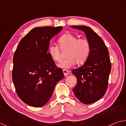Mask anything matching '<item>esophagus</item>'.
<instances>
[{
	"instance_id": "esophagus-1",
	"label": "esophagus",
	"mask_w": 126,
	"mask_h": 126,
	"mask_svg": "<svg viewBox=\"0 0 126 126\" xmlns=\"http://www.w3.org/2000/svg\"><path fill=\"white\" fill-rule=\"evenodd\" d=\"M63 73L64 76L66 77V76H68V74L69 73V71L68 70H63Z\"/></svg>"
}]
</instances>
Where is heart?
I'll return each instance as SVG.
<instances>
[{
  "instance_id": "b5f03b06",
  "label": "heart",
  "mask_w": 126,
  "mask_h": 126,
  "mask_svg": "<svg viewBox=\"0 0 126 126\" xmlns=\"http://www.w3.org/2000/svg\"><path fill=\"white\" fill-rule=\"evenodd\" d=\"M58 43L61 49H67V56L59 64V67L68 68L77 63H83L87 60L90 52V45L85 38H78L71 34H65L60 37ZM58 46L51 44L48 46V51L53 60L60 63L62 60L61 50Z\"/></svg>"
}]
</instances>
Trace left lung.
Here are the masks:
<instances>
[{"label": "left lung", "instance_id": "8db88e82", "mask_svg": "<svg viewBox=\"0 0 126 126\" xmlns=\"http://www.w3.org/2000/svg\"><path fill=\"white\" fill-rule=\"evenodd\" d=\"M71 27L83 31L90 45L86 62L72 73L77 79V84L73 89L75 96L83 103L91 104L101 99L107 90L111 68L108 49L102 38L91 28L85 25Z\"/></svg>", "mask_w": 126, "mask_h": 126}]
</instances>
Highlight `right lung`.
<instances>
[{
	"mask_svg": "<svg viewBox=\"0 0 126 126\" xmlns=\"http://www.w3.org/2000/svg\"><path fill=\"white\" fill-rule=\"evenodd\" d=\"M62 29V27L35 28L20 40L15 51L12 80L18 96L29 106L45 105L56 84L64 77L62 69L47 53L50 39Z\"/></svg>",
	"mask_w": 126,
	"mask_h": 126,
	"instance_id": "1",
	"label": "right lung"
}]
</instances>
